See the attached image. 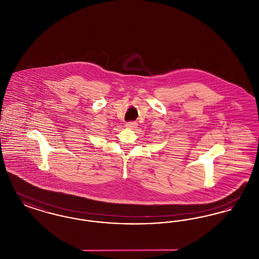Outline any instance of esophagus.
Instances as JSON below:
<instances>
[{
	"mask_svg": "<svg viewBox=\"0 0 259 259\" xmlns=\"http://www.w3.org/2000/svg\"><path fill=\"white\" fill-rule=\"evenodd\" d=\"M125 127L130 128V129H133V128H136V127H137V122H135V121H129V122H126V123H125Z\"/></svg>",
	"mask_w": 259,
	"mask_h": 259,
	"instance_id": "obj_1",
	"label": "esophagus"
}]
</instances>
